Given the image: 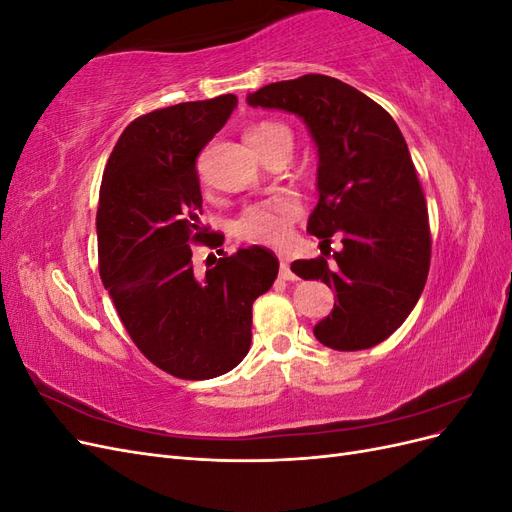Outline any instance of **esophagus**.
I'll return each instance as SVG.
<instances>
[{"label":"esophagus","mask_w":512,"mask_h":512,"mask_svg":"<svg viewBox=\"0 0 512 512\" xmlns=\"http://www.w3.org/2000/svg\"><path fill=\"white\" fill-rule=\"evenodd\" d=\"M280 280H286V282H294V280H297V275L292 273L290 262H288L286 258H282V262H280Z\"/></svg>","instance_id":"obj_1"}]
</instances>
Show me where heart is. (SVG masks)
<instances>
[{
  "label": "heart",
  "mask_w": 512,
  "mask_h": 512,
  "mask_svg": "<svg viewBox=\"0 0 512 512\" xmlns=\"http://www.w3.org/2000/svg\"><path fill=\"white\" fill-rule=\"evenodd\" d=\"M247 141L260 153L262 158L275 147L292 143V134L282 123L262 121L247 132ZM301 218V203L292 194H277L260 203L247 205L239 215L232 232L243 243L271 245L277 247L286 243L290 226Z\"/></svg>",
  "instance_id": "b5f03b06"
}]
</instances>
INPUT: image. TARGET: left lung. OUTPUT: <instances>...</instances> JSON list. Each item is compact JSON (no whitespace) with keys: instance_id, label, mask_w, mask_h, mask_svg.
I'll list each match as a JSON object with an SVG mask.
<instances>
[{"instance_id":"left-lung-1","label":"left lung","mask_w":512,"mask_h":512,"mask_svg":"<svg viewBox=\"0 0 512 512\" xmlns=\"http://www.w3.org/2000/svg\"><path fill=\"white\" fill-rule=\"evenodd\" d=\"M252 106L299 115L318 145V205L307 232L342 252L292 262L303 280L335 288L333 312L314 327L320 344L352 352L378 346L408 318L431 260L427 203L395 119L333 76L305 74L260 87Z\"/></svg>"}]
</instances>
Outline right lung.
I'll list each match as a JSON object with an SVG mask.
<instances>
[{
    "mask_svg": "<svg viewBox=\"0 0 512 512\" xmlns=\"http://www.w3.org/2000/svg\"><path fill=\"white\" fill-rule=\"evenodd\" d=\"M235 106L237 96L226 94L136 117L119 136L100 185L102 284L136 348L181 380L222 376L245 359L252 305L280 271L275 254L260 245L211 254L200 277L192 265L194 245L218 250L224 243L222 232L198 222L196 158Z\"/></svg>",
    "mask_w": 512,
    "mask_h": 512,
    "instance_id": "obj_1",
    "label": "right lung"
}]
</instances>
